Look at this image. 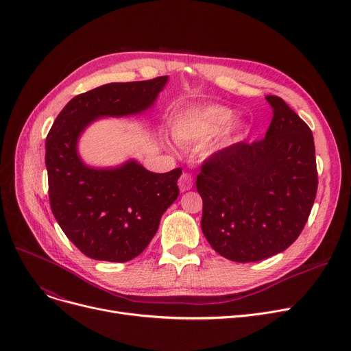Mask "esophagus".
I'll use <instances>...</instances> for the list:
<instances>
[{"mask_svg":"<svg viewBox=\"0 0 351 351\" xmlns=\"http://www.w3.org/2000/svg\"><path fill=\"white\" fill-rule=\"evenodd\" d=\"M178 185H179V189L180 192H186L192 188L193 185V178L191 173H183L179 180H178Z\"/></svg>","mask_w":351,"mask_h":351,"instance_id":"esophagus-1","label":"esophagus"}]
</instances>
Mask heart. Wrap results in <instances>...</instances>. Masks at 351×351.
Wrapping results in <instances>:
<instances>
[{
	"label": "heart",
	"mask_w": 351,
	"mask_h": 351,
	"mask_svg": "<svg viewBox=\"0 0 351 351\" xmlns=\"http://www.w3.org/2000/svg\"><path fill=\"white\" fill-rule=\"evenodd\" d=\"M234 110L217 104L197 105L180 110L172 119V135L182 145H195L222 132L234 119ZM247 132L246 125L237 123L217 142L209 152H216L241 142Z\"/></svg>",
	"instance_id": "1"
}]
</instances>
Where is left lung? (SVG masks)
I'll return each instance as SVG.
<instances>
[{"mask_svg": "<svg viewBox=\"0 0 351 351\" xmlns=\"http://www.w3.org/2000/svg\"><path fill=\"white\" fill-rule=\"evenodd\" d=\"M265 139L239 142L202 166V232L229 261L247 263L286 250L302 233L317 192L313 134L279 97Z\"/></svg>", "mask_w": 351, "mask_h": 351, "instance_id": "1", "label": "left lung"}]
</instances>
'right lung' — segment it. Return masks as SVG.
I'll return each mask as SVG.
<instances>
[{"label":"right lung","mask_w":351,"mask_h":351,"mask_svg":"<svg viewBox=\"0 0 351 351\" xmlns=\"http://www.w3.org/2000/svg\"><path fill=\"white\" fill-rule=\"evenodd\" d=\"M168 80L90 89L72 98L52 123L45 141L51 210L69 241L90 259L123 263L139 256L179 196L182 169L155 173L135 159L115 168H94L81 159L78 141L101 118L146 112Z\"/></svg>","instance_id":"add662e5"}]
</instances>
